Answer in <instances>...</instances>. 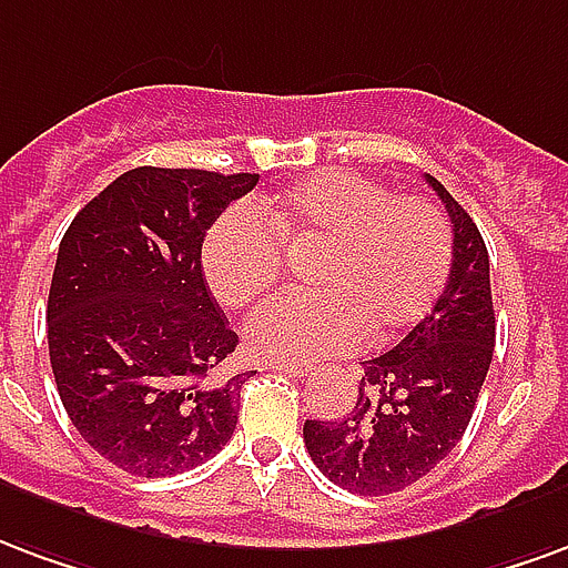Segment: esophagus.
<instances>
[{
  "label": "esophagus",
  "mask_w": 568,
  "mask_h": 568,
  "mask_svg": "<svg viewBox=\"0 0 568 568\" xmlns=\"http://www.w3.org/2000/svg\"><path fill=\"white\" fill-rule=\"evenodd\" d=\"M268 369L287 372V375H293V378H305V375H312V366H305V363H268Z\"/></svg>",
  "instance_id": "34e87169"
}]
</instances>
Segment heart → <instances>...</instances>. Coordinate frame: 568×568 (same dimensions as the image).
I'll use <instances>...</instances> for the list:
<instances>
[{
	"label": "heart",
	"mask_w": 568,
	"mask_h": 568,
	"mask_svg": "<svg viewBox=\"0 0 568 568\" xmlns=\"http://www.w3.org/2000/svg\"><path fill=\"white\" fill-rule=\"evenodd\" d=\"M321 247L308 268L314 296H281L244 324V345L268 363H312L387 345L424 321L454 256L448 217L426 196L324 172L251 209L223 211L202 239L214 300L242 308L275 287L284 251Z\"/></svg>",
	"instance_id": "b5f03b06"
}]
</instances>
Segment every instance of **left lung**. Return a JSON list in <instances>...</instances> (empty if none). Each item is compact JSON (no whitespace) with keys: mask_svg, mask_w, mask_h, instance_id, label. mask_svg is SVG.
<instances>
[{"mask_svg":"<svg viewBox=\"0 0 568 568\" xmlns=\"http://www.w3.org/2000/svg\"><path fill=\"white\" fill-rule=\"evenodd\" d=\"M454 223L448 284L433 312L399 345L363 363L345 420H305L302 438L329 481L359 496H387L436 469L471 420L496 345L490 256L442 181L426 175Z\"/></svg>","mask_w":568,"mask_h":568,"instance_id":"left-lung-1","label":"left lung"}]
</instances>
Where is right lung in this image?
<instances>
[{
  "mask_svg": "<svg viewBox=\"0 0 568 568\" xmlns=\"http://www.w3.org/2000/svg\"><path fill=\"white\" fill-rule=\"evenodd\" d=\"M260 175L139 165L65 230L48 293L57 390L87 445L169 478L233 438L244 375L214 372L239 335L205 287L202 239Z\"/></svg>",
  "mask_w": 568,
  "mask_h": 568,
  "instance_id": "add662e5",
  "label": "right lung"
}]
</instances>
